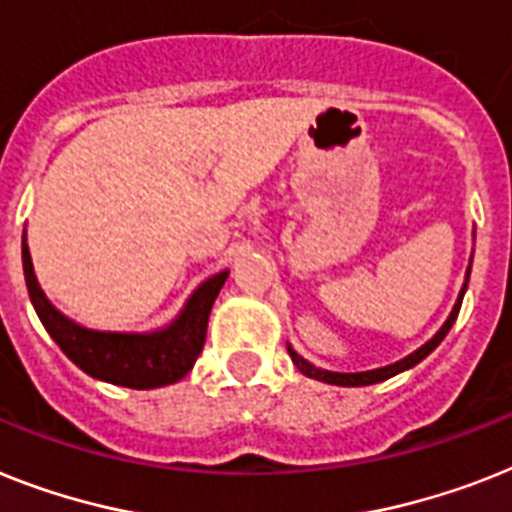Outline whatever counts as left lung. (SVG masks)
Here are the masks:
<instances>
[{
  "instance_id": "obj_1",
  "label": "left lung",
  "mask_w": 512,
  "mask_h": 512,
  "mask_svg": "<svg viewBox=\"0 0 512 512\" xmlns=\"http://www.w3.org/2000/svg\"><path fill=\"white\" fill-rule=\"evenodd\" d=\"M471 261H474V259H471ZM468 274H471V266L466 269V282H463V287H460L458 301H455L453 311H450V316L445 319V324L437 329V335H434L432 340H426L421 348H416L413 353H408L405 358H400V361L390 363V366H379V369H371V371H329V369H319V366H314L311 361H306V358H303L298 350H293V345H290V342H287V353H290V358H293L295 369L301 371V374H306L308 379H319V382L337 384V387H363V384L384 382V379L395 377V374H400V371L413 369L416 363L424 361V358L429 356L434 348H437L439 342L445 340V335L450 332V327L455 324V319H458L460 303H463V295H466V287H468Z\"/></svg>"
}]
</instances>
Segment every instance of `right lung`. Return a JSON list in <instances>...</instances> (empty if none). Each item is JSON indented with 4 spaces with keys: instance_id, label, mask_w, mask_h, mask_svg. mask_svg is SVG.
<instances>
[{
    "instance_id": "right-lung-1",
    "label": "right lung",
    "mask_w": 512,
    "mask_h": 512,
    "mask_svg": "<svg viewBox=\"0 0 512 512\" xmlns=\"http://www.w3.org/2000/svg\"><path fill=\"white\" fill-rule=\"evenodd\" d=\"M23 272L28 295L38 319L52 335L62 353L83 369L88 377L101 382L130 387V390H154L164 384H175L193 369L206 340L211 306L225 285V272L214 274L188 295L185 306L170 324L151 332H107L73 322L46 298L33 272L31 251L23 232Z\"/></svg>"
}]
</instances>
